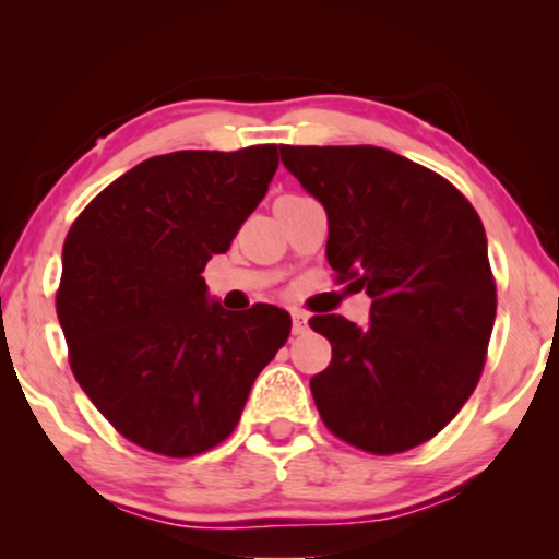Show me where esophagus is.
<instances>
[{
	"label": "esophagus",
	"instance_id": "34e87169",
	"mask_svg": "<svg viewBox=\"0 0 559 559\" xmlns=\"http://www.w3.org/2000/svg\"><path fill=\"white\" fill-rule=\"evenodd\" d=\"M305 331H308V316L300 310H293V333L300 335Z\"/></svg>",
	"mask_w": 559,
	"mask_h": 559
}]
</instances>
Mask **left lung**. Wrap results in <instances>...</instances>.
<instances>
[{"instance_id":"left-lung-1","label":"left lung","mask_w":559,"mask_h":559,"mask_svg":"<svg viewBox=\"0 0 559 559\" xmlns=\"http://www.w3.org/2000/svg\"><path fill=\"white\" fill-rule=\"evenodd\" d=\"M328 213L335 280L371 297V323L312 316L333 346L310 379L328 430L373 455L432 440L476 389L496 320L478 213L453 182L396 152L280 147Z\"/></svg>"}]
</instances>
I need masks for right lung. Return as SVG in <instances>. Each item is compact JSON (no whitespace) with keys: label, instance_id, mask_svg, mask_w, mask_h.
<instances>
[{"label":"right lung","instance_id":"1","mask_svg":"<svg viewBox=\"0 0 559 559\" xmlns=\"http://www.w3.org/2000/svg\"><path fill=\"white\" fill-rule=\"evenodd\" d=\"M277 165V144L150 157L66 236L56 310L71 371L114 430L150 453L190 457L224 442L287 343L285 310L228 312L209 302L203 280Z\"/></svg>","mask_w":559,"mask_h":559}]
</instances>
